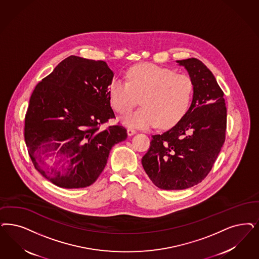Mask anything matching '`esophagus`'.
<instances>
[{
	"instance_id": "1",
	"label": "esophagus",
	"mask_w": 259,
	"mask_h": 259,
	"mask_svg": "<svg viewBox=\"0 0 259 259\" xmlns=\"http://www.w3.org/2000/svg\"><path fill=\"white\" fill-rule=\"evenodd\" d=\"M127 134H128V136L136 134V130L133 128H127Z\"/></svg>"
}]
</instances>
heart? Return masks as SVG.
Returning a JSON list of instances; mask_svg holds the SVG:
<instances>
[{"label":"heart","mask_w":259,"mask_h":259,"mask_svg":"<svg viewBox=\"0 0 259 259\" xmlns=\"http://www.w3.org/2000/svg\"><path fill=\"white\" fill-rule=\"evenodd\" d=\"M126 81L115 78L109 86L113 108L120 115L129 113L141 97L143 107L124 116L125 124L149 128L176 124L188 111L193 93L191 78L185 73L153 63H141L126 72Z\"/></svg>","instance_id":"heart-1"}]
</instances>
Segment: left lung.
<instances>
[{
  "label": "left lung",
  "mask_w": 259,
  "mask_h": 259,
  "mask_svg": "<svg viewBox=\"0 0 259 259\" xmlns=\"http://www.w3.org/2000/svg\"><path fill=\"white\" fill-rule=\"evenodd\" d=\"M193 84L187 113L161 134L152 136L142 159L153 184L165 190L191 188L213 166L226 140L227 107L224 93L212 72L196 58L178 60Z\"/></svg>",
  "instance_id": "8db88e82"
}]
</instances>
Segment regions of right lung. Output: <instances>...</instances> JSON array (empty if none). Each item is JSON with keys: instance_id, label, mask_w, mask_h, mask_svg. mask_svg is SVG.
<instances>
[{"instance_id": "1", "label": "right lung", "mask_w": 259, "mask_h": 259, "mask_svg": "<svg viewBox=\"0 0 259 259\" xmlns=\"http://www.w3.org/2000/svg\"><path fill=\"white\" fill-rule=\"evenodd\" d=\"M104 61L71 55L36 85L25 117V142L35 169L63 188L89 187L111 148L127 138L120 124L101 126L115 114Z\"/></svg>"}]
</instances>
